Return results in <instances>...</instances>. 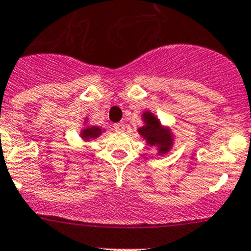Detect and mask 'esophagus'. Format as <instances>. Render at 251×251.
<instances>
[{
	"mask_svg": "<svg viewBox=\"0 0 251 251\" xmlns=\"http://www.w3.org/2000/svg\"><path fill=\"white\" fill-rule=\"evenodd\" d=\"M114 128H115L116 132H123L125 130V125L123 123H118V124H114Z\"/></svg>",
	"mask_w": 251,
	"mask_h": 251,
	"instance_id": "obj_1",
	"label": "esophagus"
}]
</instances>
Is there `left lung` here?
Instances as JSON below:
<instances>
[{
  "mask_svg": "<svg viewBox=\"0 0 251 251\" xmlns=\"http://www.w3.org/2000/svg\"><path fill=\"white\" fill-rule=\"evenodd\" d=\"M143 118L146 121V126L141 127L138 132L141 133L142 137L146 138L147 143L151 146L158 144L160 147V153H165L171 147V135L168 132V130H164L161 127L160 123L151 113L147 111L143 114Z\"/></svg>",
  "mask_w": 251,
  "mask_h": 251,
  "instance_id": "left-lung-1",
  "label": "left lung"
}]
</instances>
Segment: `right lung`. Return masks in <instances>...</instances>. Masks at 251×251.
<instances>
[{
	"label": "right lung",
	"instance_id": "right-lung-1",
	"mask_svg": "<svg viewBox=\"0 0 251 251\" xmlns=\"http://www.w3.org/2000/svg\"><path fill=\"white\" fill-rule=\"evenodd\" d=\"M100 135V128L96 127V126H92V127L85 128L82 131V137L85 140H90V138H96Z\"/></svg>",
	"mask_w": 251,
	"mask_h": 251
}]
</instances>
